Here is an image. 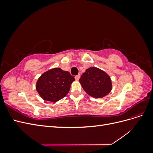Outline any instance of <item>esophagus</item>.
Returning <instances> with one entry per match:
<instances>
[{
  "mask_svg": "<svg viewBox=\"0 0 153 153\" xmlns=\"http://www.w3.org/2000/svg\"><path fill=\"white\" fill-rule=\"evenodd\" d=\"M80 75H76V76H75V79H76V80H79V78H80Z\"/></svg>",
  "mask_w": 153,
  "mask_h": 153,
  "instance_id": "1",
  "label": "esophagus"
}]
</instances>
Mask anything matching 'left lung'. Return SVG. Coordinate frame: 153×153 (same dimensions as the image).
<instances>
[{
	"mask_svg": "<svg viewBox=\"0 0 153 153\" xmlns=\"http://www.w3.org/2000/svg\"><path fill=\"white\" fill-rule=\"evenodd\" d=\"M79 82L86 93L92 97L101 98L112 90L110 77L101 69L96 67L87 69L82 74Z\"/></svg>",
	"mask_w": 153,
	"mask_h": 153,
	"instance_id": "left-lung-1",
	"label": "left lung"
}]
</instances>
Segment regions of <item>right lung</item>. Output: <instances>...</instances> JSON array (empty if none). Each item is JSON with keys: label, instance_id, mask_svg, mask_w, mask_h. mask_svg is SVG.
<instances>
[{"label": "right lung", "instance_id": "right-lung-1", "mask_svg": "<svg viewBox=\"0 0 153 153\" xmlns=\"http://www.w3.org/2000/svg\"><path fill=\"white\" fill-rule=\"evenodd\" d=\"M75 78L59 68L51 69L41 75L36 83V90L45 101L56 102L66 96Z\"/></svg>", "mask_w": 153, "mask_h": 153}]
</instances>
